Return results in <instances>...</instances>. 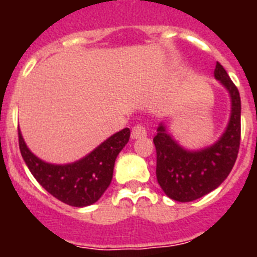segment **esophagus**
<instances>
[{"instance_id": "esophagus-1", "label": "esophagus", "mask_w": 257, "mask_h": 257, "mask_svg": "<svg viewBox=\"0 0 257 257\" xmlns=\"http://www.w3.org/2000/svg\"><path fill=\"white\" fill-rule=\"evenodd\" d=\"M147 136V130L145 127L142 124H136L133 127V131H131V138L133 139H139V138H144Z\"/></svg>"}]
</instances>
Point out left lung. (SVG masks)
Masks as SVG:
<instances>
[{"instance_id":"obj_1","label":"left lung","mask_w":257,"mask_h":257,"mask_svg":"<svg viewBox=\"0 0 257 257\" xmlns=\"http://www.w3.org/2000/svg\"><path fill=\"white\" fill-rule=\"evenodd\" d=\"M213 74L228 90L231 101L229 123L221 138L207 148L188 151L175 142L162 123L153 138L157 181L174 201H194L215 190L228 178L237 160L240 143L239 91L219 61Z\"/></svg>"}]
</instances>
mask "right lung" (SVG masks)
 <instances>
[{"label": "right lung", "mask_w": 257, "mask_h": 257, "mask_svg": "<svg viewBox=\"0 0 257 257\" xmlns=\"http://www.w3.org/2000/svg\"><path fill=\"white\" fill-rule=\"evenodd\" d=\"M18 134L23 160L36 180L51 196L73 207L90 206L103 196L112 181L115 158L130 139V128L126 127L82 160L68 165H52L29 151L19 128Z\"/></svg>", "instance_id": "add662e5"}]
</instances>
